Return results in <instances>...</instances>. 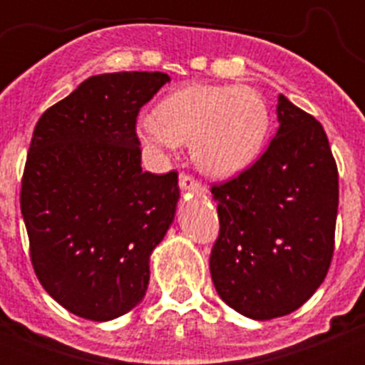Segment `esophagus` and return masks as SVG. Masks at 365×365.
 I'll return each mask as SVG.
<instances>
[{
	"label": "esophagus",
	"instance_id": "esophagus-1",
	"mask_svg": "<svg viewBox=\"0 0 365 365\" xmlns=\"http://www.w3.org/2000/svg\"><path fill=\"white\" fill-rule=\"evenodd\" d=\"M180 189L183 190V192H196L200 194V196H205L206 194V189L201 183H197L196 180H192L190 176L187 175H180Z\"/></svg>",
	"mask_w": 365,
	"mask_h": 365
}]
</instances>
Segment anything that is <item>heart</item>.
Here are the masks:
<instances>
[{"label": "heart", "mask_w": 365, "mask_h": 365, "mask_svg": "<svg viewBox=\"0 0 365 365\" xmlns=\"http://www.w3.org/2000/svg\"><path fill=\"white\" fill-rule=\"evenodd\" d=\"M270 116L261 95L238 84H189L169 93L159 111L139 118L138 132L153 152L190 143L201 171L227 180L259 155Z\"/></svg>", "instance_id": "b5f03b06"}]
</instances>
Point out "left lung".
<instances>
[{
	"label": "left lung",
	"instance_id": "8db88e82",
	"mask_svg": "<svg viewBox=\"0 0 365 365\" xmlns=\"http://www.w3.org/2000/svg\"><path fill=\"white\" fill-rule=\"evenodd\" d=\"M279 128L240 176L213 187L220 233L210 256L219 297L257 322L304 305L329 272L339 182L318 120L279 95Z\"/></svg>",
	"mask_w": 365,
	"mask_h": 365
}]
</instances>
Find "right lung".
<instances>
[{
  "label": "right lung",
  "instance_id": "obj_1",
  "mask_svg": "<svg viewBox=\"0 0 365 365\" xmlns=\"http://www.w3.org/2000/svg\"><path fill=\"white\" fill-rule=\"evenodd\" d=\"M171 77H88L40 116L26 160L21 212L31 263L70 312L111 322L146 295L150 256L175 220L178 175L143 171L135 118Z\"/></svg>",
  "mask_w": 365,
  "mask_h": 365
}]
</instances>
